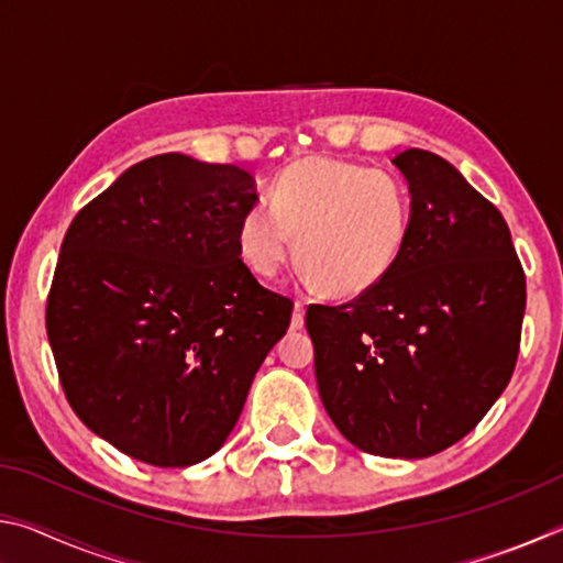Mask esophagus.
Here are the masks:
<instances>
[{"instance_id":"esophagus-1","label":"esophagus","mask_w":563,"mask_h":563,"mask_svg":"<svg viewBox=\"0 0 563 563\" xmlns=\"http://www.w3.org/2000/svg\"><path fill=\"white\" fill-rule=\"evenodd\" d=\"M302 325H305V305L298 300V302H295V310H292L290 328H292V330H300Z\"/></svg>"}]
</instances>
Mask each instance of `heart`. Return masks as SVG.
<instances>
[{
  "mask_svg": "<svg viewBox=\"0 0 563 563\" xmlns=\"http://www.w3.org/2000/svg\"><path fill=\"white\" fill-rule=\"evenodd\" d=\"M409 225V196L389 170L310 156L283 170L271 203L243 213L238 251L255 275L275 278L298 238L305 280L335 298H357L395 268Z\"/></svg>",
  "mask_w": 563,
  "mask_h": 563,
  "instance_id": "heart-1",
  "label": "heart"
}]
</instances>
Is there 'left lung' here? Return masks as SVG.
Masks as SVG:
<instances>
[{"instance_id": "left-lung-1", "label": "left lung", "mask_w": 563, "mask_h": 563, "mask_svg": "<svg viewBox=\"0 0 563 563\" xmlns=\"http://www.w3.org/2000/svg\"><path fill=\"white\" fill-rule=\"evenodd\" d=\"M412 225L387 278L357 300L310 305L320 399L357 450L422 460L470 434L509 385L527 280L509 225L450 161L393 158Z\"/></svg>"}]
</instances>
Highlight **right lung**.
I'll return each instance as SVG.
<instances>
[{
	"instance_id": "right-lung-1",
	"label": "right lung",
	"mask_w": 563,
	"mask_h": 563,
	"mask_svg": "<svg viewBox=\"0 0 563 563\" xmlns=\"http://www.w3.org/2000/svg\"><path fill=\"white\" fill-rule=\"evenodd\" d=\"M258 203L231 164L161 154L84 206L64 235L46 335L71 409L101 440L154 466L221 450L292 302L238 251Z\"/></svg>"
}]
</instances>
